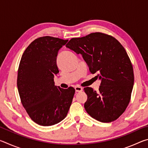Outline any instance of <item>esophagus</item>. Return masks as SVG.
Returning <instances> with one entry per match:
<instances>
[{
  "label": "esophagus",
  "mask_w": 148,
  "mask_h": 148,
  "mask_svg": "<svg viewBox=\"0 0 148 148\" xmlns=\"http://www.w3.org/2000/svg\"><path fill=\"white\" fill-rule=\"evenodd\" d=\"M75 90H76V92H82L83 91V88L82 87L79 86H76L75 87Z\"/></svg>",
  "instance_id": "34e87169"
}]
</instances>
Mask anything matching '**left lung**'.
<instances>
[{
    "instance_id": "8db88e82",
    "label": "left lung",
    "mask_w": 148,
    "mask_h": 148,
    "mask_svg": "<svg viewBox=\"0 0 148 148\" xmlns=\"http://www.w3.org/2000/svg\"><path fill=\"white\" fill-rule=\"evenodd\" d=\"M66 46L81 53L91 73H97V78L101 80L99 92L91 87L84 88L87 114L103 123L119 118L131 101L134 85L133 67L123 46L114 37L102 32L71 38Z\"/></svg>"
}]
</instances>
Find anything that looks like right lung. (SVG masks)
Returning a JSON list of instances; mask_svg holds the SVG:
<instances>
[{
	"instance_id": "1",
	"label": "right lung",
	"mask_w": 148,
	"mask_h": 148,
	"mask_svg": "<svg viewBox=\"0 0 148 148\" xmlns=\"http://www.w3.org/2000/svg\"><path fill=\"white\" fill-rule=\"evenodd\" d=\"M68 40L46 36L32 42L19 62L17 86L21 104L31 119L42 126H51L65 118L75 89L55 86L59 71L57 56Z\"/></svg>"
}]
</instances>
